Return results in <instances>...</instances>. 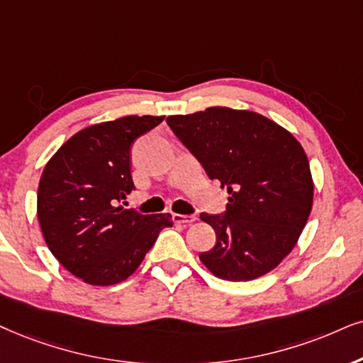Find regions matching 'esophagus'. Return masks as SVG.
I'll return each instance as SVG.
<instances>
[{
	"label": "esophagus",
	"instance_id": "esophagus-1",
	"mask_svg": "<svg viewBox=\"0 0 363 363\" xmlns=\"http://www.w3.org/2000/svg\"><path fill=\"white\" fill-rule=\"evenodd\" d=\"M174 223L177 224H191L196 221V216H186V214H174L172 216Z\"/></svg>",
	"mask_w": 363,
	"mask_h": 363
}]
</instances>
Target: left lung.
Wrapping results in <instances>:
<instances>
[{
	"mask_svg": "<svg viewBox=\"0 0 363 363\" xmlns=\"http://www.w3.org/2000/svg\"><path fill=\"white\" fill-rule=\"evenodd\" d=\"M169 127L228 189L226 214H201L216 245L199 255L214 277L250 281L295 247L313 206L303 147L286 128L251 110L209 107L167 117Z\"/></svg>",
	"mask_w": 363,
	"mask_h": 363,
	"instance_id": "8db88e82",
	"label": "left lung"
}]
</instances>
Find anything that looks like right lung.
Wrapping results in <instances>:
<instances>
[{"label": "right lung", "mask_w": 363, "mask_h": 363, "mask_svg": "<svg viewBox=\"0 0 363 363\" xmlns=\"http://www.w3.org/2000/svg\"><path fill=\"white\" fill-rule=\"evenodd\" d=\"M164 117L127 116L72 135L40 177L36 214L45 242L73 277L95 286L127 279L172 216L117 206L130 194V145Z\"/></svg>", "instance_id": "add662e5"}]
</instances>
